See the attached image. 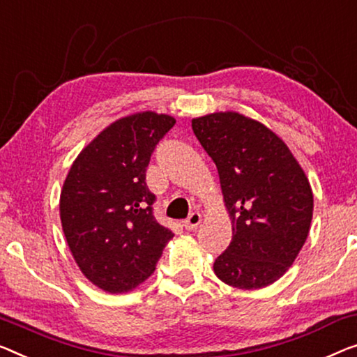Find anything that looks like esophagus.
<instances>
[{"instance_id": "1", "label": "esophagus", "mask_w": 357, "mask_h": 357, "mask_svg": "<svg viewBox=\"0 0 357 357\" xmlns=\"http://www.w3.org/2000/svg\"><path fill=\"white\" fill-rule=\"evenodd\" d=\"M200 221H202V215L199 211H194L192 215H190L188 220L184 221V227L188 231H194V229H197V226L200 225Z\"/></svg>"}]
</instances>
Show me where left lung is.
Masks as SVG:
<instances>
[{"label":"left lung","instance_id":"left-lung-1","mask_svg":"<svg viewBox=\"0 0 357 357\" xmlns=\"http://www.w3.org/2000/svg\"><path fill=\"white\" fill-rule=\"evenodd\" d=\"M192 130L216 165L232 225L213 271L242 290L274 284L310 234L314 199L305 169L273 130L238 112L197 116Z\"/></svg>","mask_w":357,"mask_h":357}]
</instances>
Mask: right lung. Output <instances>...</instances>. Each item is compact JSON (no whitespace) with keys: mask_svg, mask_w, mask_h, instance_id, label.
Listing matches in <instances>:
<instances>
[{"mask_svg":"<svg viewBox=\"0 0 357 357\" xmlns=\"http://www.w3.org/2000/svg\"><path fill=\"white\" fill-rule=\"evenodd\" d=\"M174 123L152 110L121 116L83 147L63 181L67 245L84 278L107 294H126L151 278L173 238L152 215L146 169Z\"/></svg>","mask_w":357,"mask_h":357,"instance_id":"1","label":"right lung"}]
</instances>
